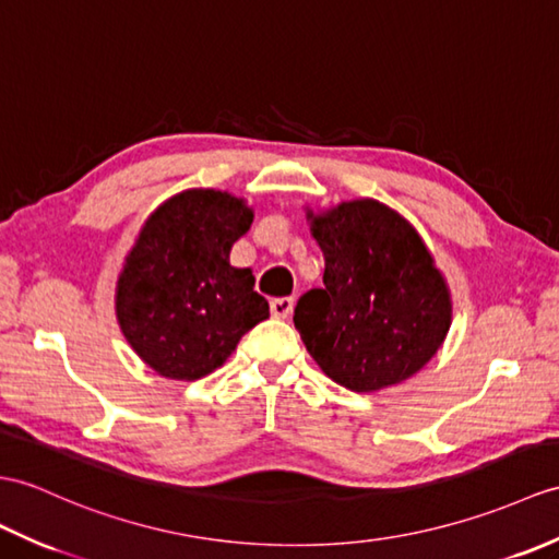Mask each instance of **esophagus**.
I'll list each match as a JSON object with an SVG mask.
<instances>
[{
  "mask_svg": "<svg viewBox=\"0 0 559 559\" xmlns=\"http://www.w3.org/2000/svg\"><path fill=\"white\" fill-rule=\"evenodd\" d=\"M293 307H295L293 297H274V300H271V314L278 319H285V317H290Z\"/></svg>",
  "mask_w": 559,
  "mask_h": 559,
  "instance_id": "34e87169",
  "label": "esophagus"
}]
</instances>
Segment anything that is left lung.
Masks as SVG:
<instances>
[{
  "label": "left lung",
  "mask_w": 559,
  "mask_h": 559,
  "mask_svg": "<svg viewBox=\"0 0 559 559\" xmlns=\"http://www.w3.org/2000/svg\"><path fill=\"white\" fill-rule=\"evenodd\" d=\"M311 236L323 285L297 300L293 321L323 373L355 393L417 373L450 329V293L419 233L385 204L355 200L311 216Z\"/></svg>",
  "instance_id": "8db88e82"
}]
</instances>
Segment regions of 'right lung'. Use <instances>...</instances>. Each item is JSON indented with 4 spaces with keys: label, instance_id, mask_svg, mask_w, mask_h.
I'll return each mask as SVG.
<instances>
[{
    "label": "right lung",
    "instance_id": "add662e5",
    "mask_svg": "<svg viewBox=\"0 0 559 559\" xmlns=\"http://www.w3.org/2000/svg\"><path fill=\"white\" fill-rule=\"evenodd\" d=\"M252 210L221 190L164 202L140 230L116 290L126 341L159 376L194 381L218 369L240 338L269 319L250 269L230 266Z\"/></svg>",
    "mask_w": 559,
    "mask_h": 559
}]
</instances>
